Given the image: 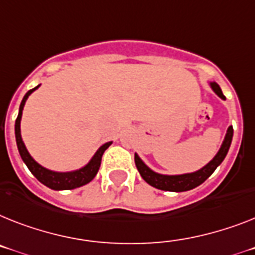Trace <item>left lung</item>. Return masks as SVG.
<instances>
[{
	"label": "left lung",
	"instance_id": "8db88e82",
	"mask_svg": "<svg viewBox=\"0 0 255 255\" xmlns=\"http://www.w3.org/2000/svg\"><path fill=\"white\" fill-rule=\"evenodd\" d=\"M211 88L213 91L219 96L220 98L224 97L223 92L220 89L219 85L217 83H211ZM233 137V128L231 126L227 131L226 138H224L222 147L219 149L218 154L214 157V159L211 162L202 167L201 170L196 171V172H192V174H184V175H174V176H170V175H159L155 174L154 171H151L150 168H147L144 164V162L138 158L137 154H134V163H136V167H137L138 172H140L141 177L146 181L147 184H150L151 187L157 188L160 190H167V192H185V190H190L193 188L198 187L201 184L206 180L207 177H210L214 171L217 170V167L219 166L223 159L226 158L227 153H228V149L231 146V142H232Z\"/></svg>",
	"mask_w": 255,
	"mask_h": 255
}]
</instances>
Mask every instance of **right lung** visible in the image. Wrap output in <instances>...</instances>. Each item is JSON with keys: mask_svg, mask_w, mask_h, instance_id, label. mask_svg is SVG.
<instances>
[{"mask_svg": "<svg viewBox=\"0 0 255 255\" xmlns=\"http://www.w3.org/2000/svg\"><path fill=\"white\" fill-rule=\"evenodd\" d=\"M38 88V85L31 91H28L25 93V96L23 97L22 104H20V108H19V114L16 121H15V138H16V145H18V150L20 157H22L23 162L27 164V167L29 168L33 176L37 179L40 183H42L44 185H46L50 189L54 190H67V189H75V188L83 187L85 184H88L89 181H92L95 179V176L97 175L98 170H100V166H101V159L104 151L108 149L111 145V142H106V144L102 145L96 154L93 155V158L91 159V162L84 166L83 168L78 171H72V172H54V171L46 170L42 166L36 162L33 158L29 155V153L27 151L24 146V142L22 140V136H20V119H22V111L24 108V104L27 101L28 96L31 95L32 92L36 91Z\"/></svg>", "mask_w": 255, "mask_h": 255, "instance_id": "obj_1", "label": "right lung"}]
</instances>
